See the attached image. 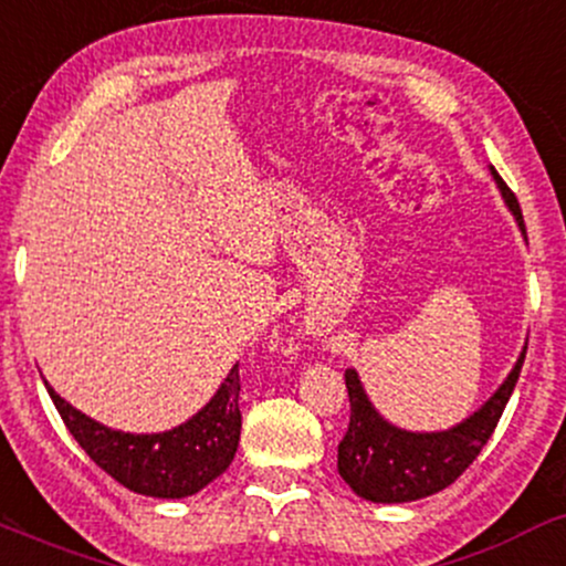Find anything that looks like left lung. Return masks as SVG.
Returning <instances> with one entry per match:
<instances>
[{
    "mask_svg": "<svg viewBox=\"0 0 566 566\" xmlns=\"http://www.w3.org/2000/svg\"><path fill=\"white\" fill-rule=\"evenodd\" d=\"M489 174L526 240L524 216L516 195L505 187L492 165H489ZM524 355L526 342L503 385L473 415H468L452 428L430 430V433L387 422L368 398L358 371L347 368L345 385L347 396H350V428L339 441V457H336V471L345 479V484L368 503L387 505L430 497V494L454 484L497 428L507 398L522 374Z\"/></svg>",
    "mask_w": 566,
    "mask_h": 566,
    "instance_id": "obj_1",
    "label": "left lung"
}]
</instances>
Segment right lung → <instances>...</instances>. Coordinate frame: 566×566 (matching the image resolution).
<instances>
[{"mask_svg": "<svg viewBox=\"0 0 566 566\" xmlns=\"http://www.w3.org/2000/svg\"><path fill=\"white\" fill-rule=\"evenodd\" d=\"M63 424L87 457L130 492L181 500L198 494L230 468L240 443V374L230 368L224 382L198 415L163 433H125L82 415L44 379Z\"/></svg>", "mask_w": 566, "mask_h": 566, "instance_id": "obj_1", "label": "right lung"}]
</instances>
